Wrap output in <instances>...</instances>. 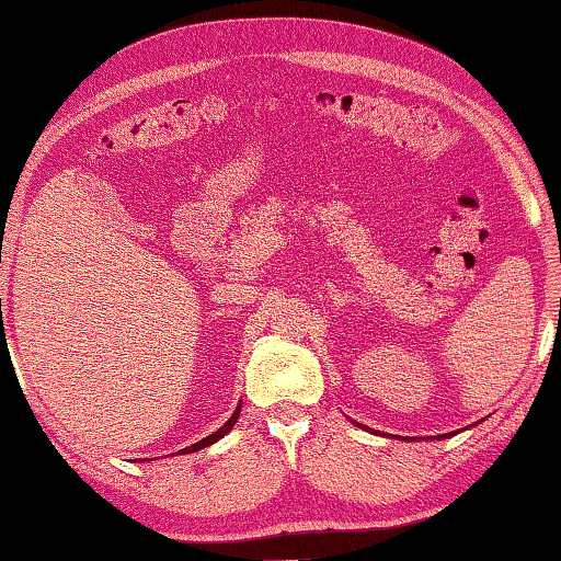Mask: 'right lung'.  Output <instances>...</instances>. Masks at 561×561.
<instances>
[{"mask_svg":"<svg viewBox=\"0 0 561 561\" xmlns=\"http://www.w3.org/2000/svg\"><path fill=\"white\" fill-rule=\"evenodd\" d=\"M238 414H241V404H238V408H236V412L231 414V420L229 422H226L221 428H217V432H214V434H209L207 438H202V440H197V444H193V446H187V448H183V453H195V450H199V448H207V446H211L214 444V440H219L221 436H226V434H229L231 432V428H233V424H236V420H238Z\"/></svg>","mask_w":561,"mask_h":561,"instance_id":"right-lung-1","label":"right lung"}]
</instances>
